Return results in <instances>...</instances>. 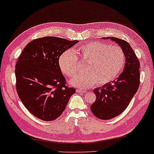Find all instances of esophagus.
Wrapping results in <instances>:
<instances>
[{"label": "esophagus", "instance_id": "34e87169", "mask_svg": "<svg viewBox=\"0 0 154 154\" xmlns=\"http://www.w3.org/2000/svg\"><path fill=\"white\" fill-rule=\"evenodd\" d=\"M77 93H85V91L83 90H81V89H77L76 90Z\"/></svg>", "mask_w": 154, "mask_h": 154}]
</instances>
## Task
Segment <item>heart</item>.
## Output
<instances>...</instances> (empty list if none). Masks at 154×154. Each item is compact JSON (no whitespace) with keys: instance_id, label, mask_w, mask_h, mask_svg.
Segmentation results:
<instances>
[{"instance_id":"b5f03b06","label":"heart","mask_w":154,"mask_h":154,"mask_svg":"<svg viewBox=\"0 0 154 154\" xmlns=\"http://www.w3.org/2000/svg\"><path fill=\"white\" fill-rule=\"evenodd\" d=\"M86 63L83 73L75 75L70 83L81 88H88L96 83L103 86L113 82L119 76L126 63L124 52L117 45L91 42L72 52L66 51L58 58L63 73L72 77L77 73V63Z\"/></svg>"}]
</instances>
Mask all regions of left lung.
<instances>
[{"instance_id":"left-lung-1","label":"left lung","mask_w":154,"mask_h":154,"mask_svg":"<svg viewBox=\"0 0 154 154\" xmlns=\"http://www.w3.org/2000/svg\"><path fill=\"white\" fill-rule=\"evenodd\" d=\"M107 38L120 45L124 52L126 63L116 80L94 90L96 100L91 106V110L95 116L102 120H109L122 113L140 84V62L129 43L115 37Z\"/></svg>"}]
</instances>
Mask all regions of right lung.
<instances>
[{"label":"right lung","mask_w":154,"mask_h":154,"mask_svg":"<svg viewBox=\"0 0 154 154\" xmlns=\"http://www.w3.org/2000/svg\"><path fill=\"white\" fill-rule=\"evenodd\" d=\"M79 43L45 36L25 47L16 65V91L25 107L43 121H54L65 110L75 89L66 84L58 65L62 53Z\"/></svg>","instance_id":"obj_1"}]
</instances>
